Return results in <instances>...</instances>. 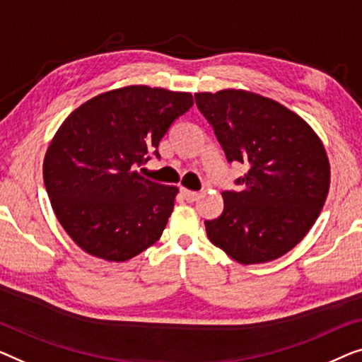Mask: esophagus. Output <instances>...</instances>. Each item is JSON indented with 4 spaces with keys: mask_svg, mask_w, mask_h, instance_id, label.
<instances>
[{
    "mask_svg": "<svg viewBox=\"0 0 362 362\" xmlns=\"http://www.w3.org/2000/svg\"><path fill=\"white\" fill-rule=\"evenodd\" d=\"M180 193L182 197L185 198L187 202H195L198 197H200V193L198 192H192V190H187V188H180Z\"/></svg>",
    "mask_w": 362,
    "mask_h": 362,
    "instance_id": "esophagus-1",
    "label": "esophagus"
}]
</instances>
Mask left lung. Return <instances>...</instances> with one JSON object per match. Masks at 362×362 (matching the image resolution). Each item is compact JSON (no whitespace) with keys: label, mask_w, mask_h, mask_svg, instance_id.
<instances>
[{"label":"left lung","mask_w":362,"mask_h":362,"mask_svg":"<svg viewBox=\"0 0 362 362\" xmlns=\"http://www.w3.org/2000/svg\"><path fill=\"white\" fill-rule=\"evenodd\" d=\"M226 160L247 172L225 190L223 213L205 221L208 239L241 264L287 254L322 211L329 162L315 131L271 98L244 90L195 93Z\"/></svg>","instance_id":"8db88e82"}]
</instances>
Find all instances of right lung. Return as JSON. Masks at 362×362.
<instances>
[{
    "label": "right lung",
    "mask_w": 362,
    "mask_h": 362,
    "mask_svg": "<svg viewBox=\"0 0 362 362\" xmlns=\"http://www.w3.org/2000/svg\"><path fill=\"white\" fill-rule=\"evenodd\" d=\"M192 105L190 93L131 85L88 100L55 132L44 159L45 190L85 252L123 262L162 236L179 188L136 169L159 159L160 139Z\"/></svg>",
    "instance_id": "obj_1"
}]
</instances>
